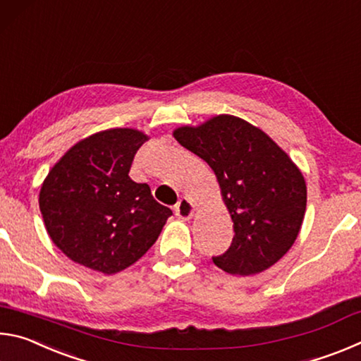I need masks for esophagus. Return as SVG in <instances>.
I'll return each instance as SVG.
<instances>
[{"mask_svg": "<svg viewBox=\"0 0 361 361\" xmlns=\"http://www.w3.org/2000/svg\"><path fill=\"white\" fill-rule=\"evenodd\" d=\"M194 212V204L189 199H180V202L175 205V215L180 219H191Z\"/></svg>", "mask_w": 361, "mask_h": 361, "instance_id": "obj_1", "label": "esophagus"}]
</instances>
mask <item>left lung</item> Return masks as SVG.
<instances>
[{
  "label": "left lung",
  "mask_w": 361,
  "mask_h": 361,
  "mask_svg": "<svg viewBox=\"0 0 361 361\" xmlns=\"http://www.w3.org/2000/svg\"><path fill=\"white\" fill-rule=\"evenodd\" d=\"M209 164L229 212L234 239L213 262L231 276H255L283 258L301 231L307 186L291 157L259 127L232 114L173 130Z\"/></svg>",
  "instance_id": "obj_1"
}]
</instances>
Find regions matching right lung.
Wrapping results in <instances>:
<instances>
[{
	"label": "right lung",
	"mask_w": 361,
	"mask_h": 361,
	"mask_svg": "<svg viewBox=\"0 0 361 361\" xmlns=\"http://www.w3.org/2000/svg\"><path fill=\"white\" fill-rule=\"evenodd\" d=\"M148 140L130 127L97 132L49 170L39 210L51 240L71 261L113 276L154 245L172 210L129 176L133 156Z\"/></svg>",
	"instance_id": "add662e5"
}]
</instances>
